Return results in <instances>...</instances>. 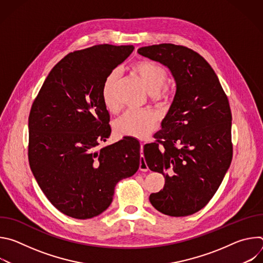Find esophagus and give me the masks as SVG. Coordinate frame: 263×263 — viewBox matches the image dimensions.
Returning <instances> with one entry per match:
<instances>
[{"label": "esophagus", "mask_w": 263, "mask_h": 263, "mask_svg": "<svg viewBox=\"0 0 263 263\" xmlns=\"http://www.w3.org/2000/svg\"><path fill=\"white\" fill-rule=\"evenodd\" d=\"M143 145H144V143H140V152H141V153H143ZM147 168H148V167H147V164H146V162H145V159H144L143 155H141L140 161H139V170L142 171V172H146Z\"/></svg>", "instance_id": "1"}]
</instances>
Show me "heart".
Masks as SVG:
<instances>
[{"instance_id": "1", "label": "heart", "mask_w": 263, "mask_h": 263, "mask_svg": "<svg viewBox=\"0 0 263 263\" xmlns=\"http://www.w3.org/2000/svg\"><path fill=\"white\" fill-rule=\"evenodd\" d=\"M130 68L149 93L153 103L162 105L168 101L171 88L165 83L167 71L164 67L148 60H137ZM119 82L120 72L115 70L108 74L102 85V101L110 114H117L120 109L116 99ZM156 124L157 118L151 111H128L116 122L115 131L121 137L143 139L153 131Z\"/></svg>"}]
</instances>
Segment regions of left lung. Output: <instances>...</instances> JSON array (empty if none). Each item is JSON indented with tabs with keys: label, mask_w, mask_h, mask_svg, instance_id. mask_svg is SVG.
<instances>
[{
	"label": "left lung",
	"mask_w": 263,
	"mask_h": 263,
	"mask_svg": "<svg viewBox=\"0 0 263 263\" xmlns=\"http://www.w3.org/2000/svg\"><path fill=\"white\" fill-rule=\"evenodd\" d=\"M137 52L167 66L177 85L155 142L143 146L148 168L165 179L149 202L170 216L194 214L212 199L232 161L228 97L210 64L190 48L160 44Z\"/></svg>",
	"instance_id": "left-lung-1"
}]
</instances>
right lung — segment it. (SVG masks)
Listing matches in <instances>:
<instances>
[{"instance_id":"obj_1","label":"right lung","mask_w":263,"mask_h":263,"mask_svg":"<svg viewBox=\"0 0 263 263\" xmlns=\"http://www.w3.org/2000/svg\"><path fill=\"white\" fill-rule=\"evenodd\" d=\"M133 50L98 45L67 54L32 104L29 164L48 200L67 216L101 214L111 204L117 184L139 167L140 145L133 137L96 149L111 133L103 82Z\"/></svg>"}]
</instances>
